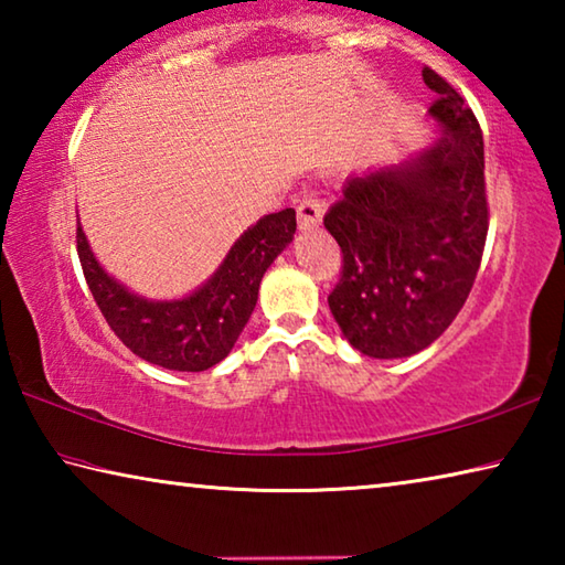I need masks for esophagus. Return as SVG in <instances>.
Segmentation results:
<instances>
[{
	"label": "esophagus",
	"instance_id": "1",
	"mask_svg": "<svg viewBox=\"0 0 565 565\" xmlns=\"http://www.w3.org/2000/svg\"><path fill=\"white\" fill-rule=\"evenodd\" d=\"M296 216H299V226L303 228H313L319 226L321 216H323V202L317 191H303L299 206H296Z\"/></svg>",
	"mask_w": 565,
	"mask_h": 565
}]
</instances>
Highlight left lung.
I'll use <instances>...</instances> for the list:
<instances>
[{
	"label": "left lung",
	"mask_w": 565,
	"mask_h": 565,
	"mask_svg": "<svg viewBox=\"0 0 565 565\" xmlns=\"http://www.w3.org/2000/svg\"><path fill=\"white\" fill-rule=\"evenodd\" d=\"M420 76L444 137L404 164L351 177L323 216L343 254L329 309L374 359L414 356L451 327L489 234L481 127L441 74L424 66Z\"/></svg>",
	"instance_id": "obj_1"
}]
</instances>
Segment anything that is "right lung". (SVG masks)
Returning <instances> with one entry per match:
<instances>
[{
    "mask_svg": "<svg viewBox=\"0 0 565 565\" xmlns=\"http://www.w3.org/2000/svg\"><path fill=\"white\" fill-rule=\"evenodd\" d=\"M296 232V212L266 214L238 236L224 264L202 289L174 301H149L124 289L94 259L82 226L76 252L104 319L139 359L169 371H206L228 356L252 317L264 271Z\"/></svg>",
    "mask_w": 565,
    "mask_h": 565,
    "instance_id": "right-lung-1",
    "label": "right lung"
}]
</instances>
